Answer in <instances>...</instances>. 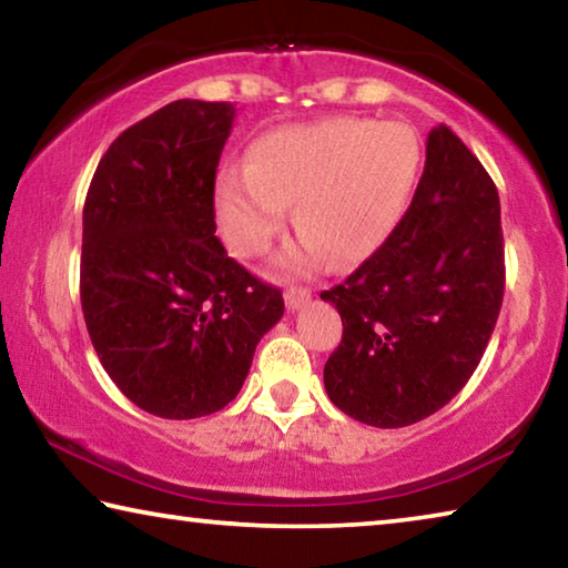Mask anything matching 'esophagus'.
<instances>
[{
    "label": "esophagus",
    "mask_w": 568,
    "mask_h": 568,
    "mask_svg": "<svg viewBox=\"0 0 568 568\" xmlns=\"http://www.w3.org/2000/svg\"><path fill=\"white\" fill-rule=\"evenodd\" d=\"M311 301V291L307 287H301V285H291L285 291V305L287 311H301V307Z\"/></svg>",
    "instance_id": "esophagus-1"
}]
</instances>
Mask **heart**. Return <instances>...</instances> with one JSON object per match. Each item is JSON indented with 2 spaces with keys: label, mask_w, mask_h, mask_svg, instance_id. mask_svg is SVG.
I'll use <instances>...</instances> for the list:
<instances>
[{
  "label": "heart",
  "mask_w": 568,
  "mask_h": 568,
  "mask_svg": "<svg viewBox=\"0 0 568 568\" xmlns=\"http://www.w3.org/2000/svg\"><path fill=\"white\" fill-rule=\"evenodd\" d=\"M420 168V142L403 122L325 118L263 134L250 165H225L215 210L225 243L255 257L281 233L295 200L303 240L283 265H311L325 253L358 263L386 243L406 213Z\"/></svg>",
  "instance_id": "heart-1"
}]
</instances>
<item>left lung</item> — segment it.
<instances>
[{"instance_id": "1", "label": "left lung", "mask_w": 568, "mask_h": 568, "mask_svg": "<svg viewBox=\"0 0 568 568\" xmlns=\"http://www.w3.org/2000/svg\"><path fill=\"white\" fill-rule=\"evenodd\" d=\"M504 283L498 190L458 134L438 124L406 215L358 271L321 293L343 321L323 371L328 398L376 428L444 408L491 341Z\"/></svg>"}]
</instances>
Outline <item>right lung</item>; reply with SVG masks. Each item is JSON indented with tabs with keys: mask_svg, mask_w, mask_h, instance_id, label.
Segmentation results:
<instances>
[{
	"mask_svg": "<svg viewBox=\"0 0 568 568\" xmlns=\"http://www.w3.org/2000/svg\"><path fill=\"white\" fill-rule=\"evenodd\" d=\"M230 102L178 100L104 152L82 213L80 297L102 368L160 418L210 416L247 378L283 293L227 257L215 172Z\"/></svg>",
	"mask_w": 568,
	"mask_h": 568,
	"instance_id": "right-lung-1",
	"label": "right lung"
}]
</instances>
